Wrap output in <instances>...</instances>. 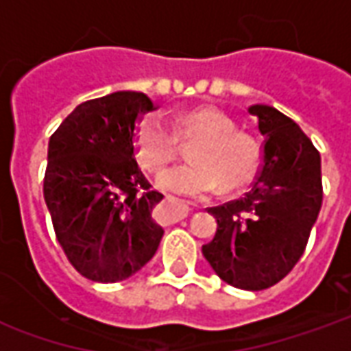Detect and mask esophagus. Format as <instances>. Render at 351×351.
Segmentation results:
<instances>
[{"instance_id":"34e87169","label":"esophagus","mask_w":351,"mask_h":351,"mask_svg":"<svg viewBox=\"0 0 351 351\" xmlns=\"http://www.w3.org/2000/svg\"><path fill=\"white\" fill-rule=\"evenodd\" d=\"M188 214H190V208L188 206H175L171 205L165 208V213H163V216H165V221L167 223H176V221L184 220V218H188Z\"/></svg>"}]
</instances>
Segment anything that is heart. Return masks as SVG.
<instances>
[{"mask_svg": "<svg viewBox=\"0 0 351 351\" xmlns=\"http://www.w3.org/2000/svg\"><path fill=\"white\" fill-rule=\"evenodd\" d=\"M180 141H199L190 150L191 165L169 169L158 188L176 199H203L220 188L237 190L256 173L259 148L235 123L213 108H201L176 120L175 133L156 116L135 131V156L148 173H160L175 160Z\"/></svg>", "mask_w": 351, "mask_h": 351, "instance_id": "heart-1", "label": "heart"}]
</instances>
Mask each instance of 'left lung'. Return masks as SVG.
<instances>
[{
	"label": "left lung",
	"instance_id": "obj_1",
	"mask_svg": "<svg viewBox=\"0 0 351 351\" xmlns=\"http://www.w3.org/2000/svg\"><path fill=\"white\" fill-rule=\"evenodd\" d=\"M265 137L252 190L208 208L218 221L203 256L229 286L259 291L274 286L301 259L322 208V160L301 128L269 105H252Z\"/></svg>",
	"mask_w": 351,
	"mask_h": 351
}]
</instances>
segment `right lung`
<instances>
[{
    "instance_id": "1",
    "label": "right lung",
    "mask_w": 351,
    "mask_h": 351,
    "mask_svg": "<svg viewBox=\"0 0 351 351\" xmlns=\"http://www.w3.org/2000/svg\"><path fill=\"white\" fill-rule=\"evenodd\" d=\"M148 110L145 93H108L80 103L50 137L45 201L67 259L93 282L133 276L163 237L152 218L163 195L135 160V131Z\"/></svg>"
}]
</instances>
